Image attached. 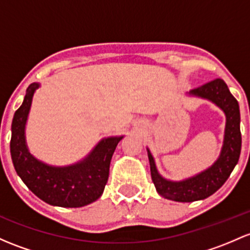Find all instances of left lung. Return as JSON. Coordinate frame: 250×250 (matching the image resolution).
Listing matches in <instances>:
<instances>
[{"label": "left lung", "mask_w": 250, "mask_h": 250, "mask_svg": "<svg viewBox=\"0 0 250 250\" xmlns=\"http://www.w3.org/2000/svg\"><path fill=\"white\" fill-rule=\"evenodd\" d=\"M189 94L206 98L218 105L225 112L227 125H225L224 145L217 162L205 171L185 181L171 182L163 178L157 171L151 152L147 149L149 167H151V177L158 194L165 199L180 202L204 200L215 193L227 182L233 167L237 164L241 154V145H242L238 102L230 93L227 83L222 79H215L200 87L194 88L189 92Z\"/></svg>", "instance_id": "1"}]
</instances>
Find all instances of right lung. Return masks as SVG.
Here are the masks:
<instances>
[{"label": "right lung", "mask_w": 250, "mask_h": 250, "mask_svg": "<svg viewBox=\"0 0 250 250\" xmlns=\"http://www.w3.org/2000/svg\"><path fill=\"white\" fill-rule=\"evenodd\" d=\"M39 83H31L25 98L15 111L12 122L10 154L15 171L28 189L52 206L83 207L96 201L103 194L109 178L110 162L123 136L103 139L85 159L69 167H50L28 152L25 141V125Z\"/></svg>", "instance_id": "add662e5"}]
</instances>
